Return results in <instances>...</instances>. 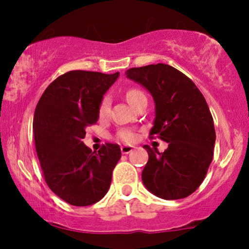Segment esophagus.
Returning <instances> with one entry per match:
<instances>
[{
  "mask_svg": "<svg viewBox=\"0 0 249 249\" xmlns=\"http://www.w3.org/2000/svg\"><path fill=\"white\" fill-rule=\"evenodd\" d=\"M133 148L134 147L132 146V145H123V146H121V150H122L123 154H128L130 152H132Z\"/></svg>",
  "mask_w": 249,
  "mask_h": 249,
  "instance_id": "1",
  "label": "esophagus"
}]
</instances>
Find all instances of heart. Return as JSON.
<instances>
[{
    "mask_svg": "<svg viewBox=\"0 0 249 249\" xmlns=\"http://www.w3.org/2000/svg\"><path fill=\"white\" fill-rule=\"evenodd\" d=\"M142 95H144V93H142V91L137 90V89H131V90H128L126 92V99L131 105H133L134 102H136L137 99H138L139 97H142ZM108 110H110V99H108V97H104L103 101L101 102V104H99V108H98L99 116L101 117L107 116ZM118 137L122 139V141L131 142L133 141L134 134L128 130H122L121 132L118 133Z\"/></svg>",
    "mask_w": 249,
    "mask_h": 249,
    "instance_id": "obj_1",
    "label": "heart"
}]
</instances>
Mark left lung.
Masks as SVG:
<instances>
[{
    "instance_id": "1",
    "label": "left lung",
    "mask_w": 249,
    "mask_h": 249,
    "mask_svg": "<svg viewBox=\"0 0 249 249\" xmlns=\"http://www.w3.org/2000/svg\"><path fill=\"white\" fill-rule=\"evenodd\" d=\"M125 75L145 88L154 101L150 136L168 142L164 152L145 145V187L166 200L186 198L200 186L213 159L215 130L204 96L196 84L168 64L131 68Z\"/></svg>"
}]
</instances>
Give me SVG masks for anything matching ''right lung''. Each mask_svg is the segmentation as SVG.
Instances as JSON below:
<instances>
[{"label":"right lung","instance_id":"right-lung-1","mask_svg":"<svg viewBox=\"0 0 249 249\" xmlns=\"http://www.w3.org/2000/svg\"><path fill=\"white\" fill-rule=\"evenodd\" d=\"M119 72L73 70L45 89L34 115V138L43 176L57 196L73 206H89L107 193L122 157L117 144L92 152L82 139L96 124L98 108Z\"/></svg>","mask_w":249,"mask_h":249}]
</instances>
